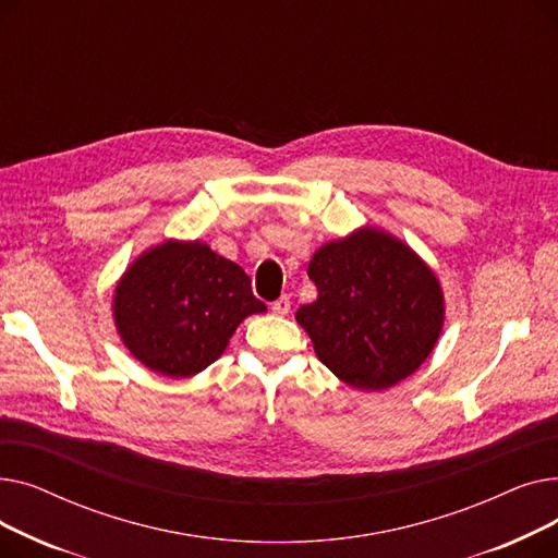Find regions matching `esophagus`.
I'll return each instance as SVG.
<instances>
[{"instance_id": "esophagus-1", "label": "esophagus", "mask_w": 558, "mask_h": 558, "mask_svg": "<svg viewBox=\"0 0 558 558\" xmlns=\"http://www.w3.org/2000/svg\"><path fill=\"white\" fill-rule=\"evenodd\" d=\"M271 310H274V314H278V316L289 314V310H291V301H289V296H280L278 301H274V303H271Z\"/></svg>"}]
</instances>
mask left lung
<instances>
[{"instance_id":"left-lung-1","label":"left lung","mask_w":558,"mask_h":558,"mask_svg":"<svg viewBox=\"0 0 558 558\" xmlns=\"http://www.w3.org/2000/svg\"><path fill=\"white\" fill-rule=\"evenodd\" d=\"M314 303L296 312L316 357L341 383L383 391L421 368L446 320L441 282L427 262L373 226L316 248Z\"/></svg>"}]
</instances>
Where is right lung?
Returning <instances> with one entry per match:
<instances>
[{
    "label": "right lung",
    "instance_id": "right-lung-1",
    "mask_svg": "<svg viewBox=\"0 0 558 558\" xmlns=\"http://www.w3.org/2000/svg\"><path fill=\"white\" fill-rule=\"evenodd\" d=\"M267 312L240 264L205 242L165 240L129 264L112 294V318L146 368L183 379L208 368L251 314Z\"/></svg>",
    "mask_w": 558,
    "mask_h": 558
}]
</instances>
